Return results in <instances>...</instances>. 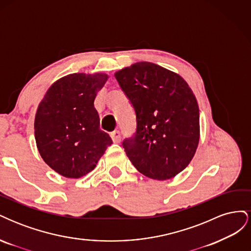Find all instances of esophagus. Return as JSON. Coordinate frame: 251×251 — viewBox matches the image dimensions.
Returning <instances> with one entry per match:
<instances>
[{
  "instance_id": "obj_1",
  "label": "esophagus",
  "mask_w": 251,
  "mask_h": 251,
  "mask_svg": "<svg viewBox=\"0 0 251 251\" xmlns=\"http://www.w3.org/2000/svg\"><path fill=\"white\" fill-rule=\"evenodd\" d=\"M111 138H112L114 143H119L120 142V138H121L120 132L119 131H113L111 133Z\"/></svg>"
}]
</instances>
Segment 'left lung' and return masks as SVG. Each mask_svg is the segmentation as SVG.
Instances as JSON below:
<instances>
[{"label": "left lung", "instance_id": "obj_1", "mask_svg": "<svg viewBox=\"0 0 251 251\" xmlns=\"http://www.w3.org/2000/svg\"><path fill=\"white\" fill-rule=\"evenodd\" d=\"M114 75L137 123L135 135L123 143L126 156L148 178H174L192 161L199 144L200 113L192 89L179 74L149 62Z\"/></svg>", "mask_w": 251, "mask_h": 251}]
</instances>
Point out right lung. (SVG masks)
Here are the masks:
<instances>
[{"mask_svg":"<svg viewBox=\"0 0 251 251\" xmlns=\"http://www.w3.org/2000/svg\"><path fill=\"white\" fill-rule=\"evenodd\" d=\"M109 76L73 73L56 80L39 104L34 119L36 147L43 160L66 178L85 176L112 144L100 128L94 100Z\"/></svg>","mask_w":251,"mask_h":251,"instance_id":"right-lung-1","label":"right lung"}]
</instances>
